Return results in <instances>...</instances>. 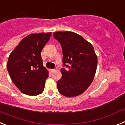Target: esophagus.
<instances>
[{
    "label": "esophagus",
    "mask_w": 125,
    "mask_h": 125,
    "mask_svg": "<svg viewBox=\"0 0 125 125\" xmlns=\"http://www.w3.org/2000/svg\"><path fill=\"white\" fill-rule=\"evenodd\" d=\"M54 69H49V71L50 73H53V72H54Z\"/></svg>",
    "instance_id": "1"
}]
</instances>
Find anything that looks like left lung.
<instances>
[{
  "label": "left lung",
  "instance_id": "1",
  "mask_svg": "<svg viewBox=\"0 0 125 125\" xmlns=\"http://www.w3.org/2000/svg\"><path fill=\"white\" fill-rule=\"evenodd\" d=\"M54 37L62 49V77L57 87L62 95L74 97L84 92L92 83L96 71L98 58L92 44L73 32H57Z\"/></svg>",
  "mask_w": 125,
  "mask_h": 125
}]
</instances>
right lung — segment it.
<instances>
[{
  "label": "right lung",
  "instance_id": "1",
  "mask_svg": "<svg viewBox=\"0 0 125 125\" xmlns=\"http://www.w3.org/2000/svg\"><path fill=\"white\" fill-rule=\"evenodd\" d=\"M51 32L31 34L24 37L9 57L7 68L11 79L20 91L37 96L44 89L48 71L43 66L41 52Z\"/></svg>",
  "mask_w": 125,
  "mask_h": 125
}]
</instances>
